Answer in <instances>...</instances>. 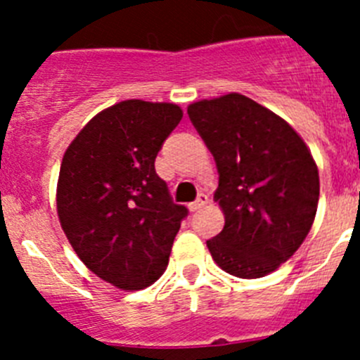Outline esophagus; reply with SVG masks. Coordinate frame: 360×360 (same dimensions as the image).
I'll list each match as a JSON object with an SVG mask.
<instances>
[{"label": "esophagus", "instance_id": "esophagus-1", "mask_svg": "<svg viewBox=\"0 0 360 360\" xmlns=\"http://www.w3.org/2000/svg\"><path fill=\"white\" fill-rule=\"evenodd\" d=\"M207 202H209V196L205 195V193H200L198 198H196L193 203H189V209L191 211H198V209H202Z\"/></svg>", "mask_w": 360, "mask_h": 360}]
</instances>
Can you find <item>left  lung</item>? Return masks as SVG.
Segmentation results:
<instances>
[{"instance_id": "left-lung-1", "label": "left lung", "mask_w": 360, "mask_h": 360, "mask_svg": "<svg viewBox=\"0 0 360 360\" xmlns=\"http://www.w3.org/2000/svg\"><path fill=\"white\" fill-rule=\"evenodd\" d=\"M189 119L214 157V200L224 231L207 240L216 265L243 279L274 272L310 232L319 173L287 120L240 94L189 104Z\"/></svg>"}]
</instances>
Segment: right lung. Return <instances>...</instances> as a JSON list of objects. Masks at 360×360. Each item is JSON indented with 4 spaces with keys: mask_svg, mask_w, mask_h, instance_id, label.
<instances>
[{
    "mask_svg": "<svg viewBox=\"0 0 360 360\" xmlns=\"http://www.w3.org/2000/svg\"><path fill=\"white\" fill-rule=\"evenodd\" d=\"M182 117L176 104L122 101L86 124L63 157V231L81 262L122 290H142L164 274L187 216L155 171L162 144Z\"/></svg>",
    "mask_w": 360,
    "mask_h": 360,
    "instance_id": "obj_1",
    "label": "right lung"
}]
</instances>
